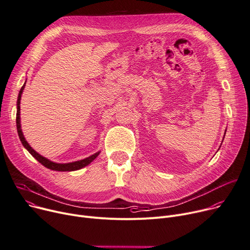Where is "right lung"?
I'll return each mask as SVG.
<instances>
[{"mask_svg": "<svg viewBox=\"0 0 250 250\" xmlns=\"http://www.w3.org/2000/svg\"><path fill=\"white\" fill-rule=\"evenodd\" d=\"M26 82L25 84L22 86L20 92H19L18 95V100H17V116H16V123H17V130H18V134H19V137H20V140L23 144V146L29 151L30 154L36 158L38 161H39L42 165H44L45 167L51 169V170H55V171H75V170H79L87 165H89L96 157L99 155L100 152L95 153V154L89 156L88 158H85L83 160H79V161H75V162H70V163H55L53 161H50L49 159L43 157L42 155H40L39 153H37L30 145L29 143L26 141L24 135H23V132L21 129V121H20V103H21V96L23 93V90L25 88Z\"/></svg>", "mask_w": 250, "mask_h": 250, "instance_id": "add662e5", "label": "right lung"}]
</instances>
